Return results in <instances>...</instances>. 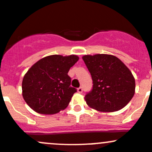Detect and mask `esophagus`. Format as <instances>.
Masks as SVG:
<instances>
[{
    "instance_id": "obj_1",
    "label": "esophagus",
    "mask_w": 152,
    "mask_h": 152,
    "mask_svg": "<svg viewBox=\"0 0 152 152\" xmlns=\"http://www.w3.org/2000/svg\"><path fill=\"white\" fill-rule=\"evenodd\" d=\"M77 90H78V92H79V93H82V92H83V89H82V87H79V88L77 89Z\"/></svg>"
}]
</instances>
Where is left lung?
<instances>
[{"mask_svg":"<svg viewBox=\"0 0 152 152\" xmlns=\"http://www.w3.org/2000/svg\"><path fill=\"white\" fill-rule=\"evenodd\" d=\"M82 59L93 80V88L85 97L88 106L102 112L124 108L135 90L134 78L128 67L113 55H85Z\"/></svg>","mask_w":152,"mask_h":152,"instance_id":"left-lung-1","label":"left lung"}]
</instances>
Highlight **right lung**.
<instances>
[{
    "instance_id": "right-lung-1",
    "label": "right lung",
    "mask_w": 152,
    "mask_h": 152,
    "mask_svg": "<svg viewBox=\"0 0 152 152\" xmlns=\"http://www.w3.org/2000/svg\"><path fill=\"white\" fill-rule=\"evenodd\" d=\"M78 60L76 55H51L36 62L23 79V97L27 104L44 115L65 109L77 91L70 86L71 78L67 73Z\"/></svg>"
}]
</instances>
